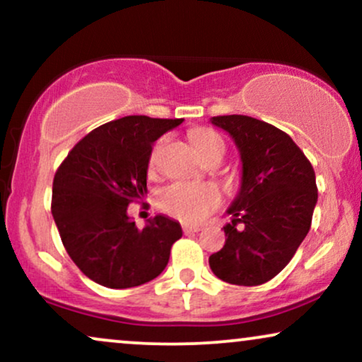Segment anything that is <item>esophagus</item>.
I'll list each match as a JSON object with an SVG mask.
<instances>
[{"label":"esophagus","instance_id":"34e87169","mask_svg":"<svg viewBox=\"0 0 362 362\" xmlns=\"http://www.w3.org/2000/svg\"><path fill=\"white\" fill-rule=\"evenodd\" d=\"M182 230H184V233H197V231H201V226H192V224H184V226H182Z\"/></svg>","mask_w":362,"mask_h":362}]
</instances>
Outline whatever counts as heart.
<instances>
[{
    "label": "heart",
    "mask_w": 362,
    "mask_h": 362,
    "mask_svg": "<svg viewBox=\"0 0 362 362\" xmlns=\"http://www.w3.org/2000/svg\"><path fill=\"white\" fill-rule=\"evenodd\" d=\"M165 139H160L151 149L149 155V173L156 170L158 156H160L161 148H163ZM194 144L201 156H206L207 153L214 151V149H224V141L218 132L211 131V129H199L194 132ZM221 192L218 187L209 184H173L167 187L163 192L160 194L158 204L161 211L173 216V218L180 219L185 223H199L206 218L207 214L221 204Z\"/></svg>",
    "instance_id": "obj_1"
}]
</instances>
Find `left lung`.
Instances as JSON below:
<instances>
[{
    "instance_id": "1",
    "label": "left lung",
    "mask_w": 362,
    "mask_h": 362,
    "mask_svg": "<svg viewBox=\"0 0 362 362\" xmlns=\"http://www.w3.org/2000/svg\"><path fill=\"white\" fill-rule=\"evenodd\" d=\"M235 141L242 158V185L224 226L226 242L209 257L224 282L259 286L276 277L308 235L318 199L315 170L281 129L248 115L211 119ZM242 222L243 230H236Z\"/></svg>"
}]
</instances>
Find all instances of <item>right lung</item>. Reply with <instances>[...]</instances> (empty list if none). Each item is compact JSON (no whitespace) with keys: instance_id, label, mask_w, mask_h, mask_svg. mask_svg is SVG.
<instances>
[{"instance_id":"1","label":"right lung","mask_w":362,"mask_h":362,"mask_svg":"<svg viewBox=\"0 0 362 362\" xmlns=\"http://www.w3.org/2000/svg\"><path fill=\"white\" fill-rule=\"evenodd\" d=\"M184 119L127 115L93 129L54 175L52 218L66 252L97 284L126 289L163 272L180 224L158 214L143 230L127 206L148 194L153 143Z\"/></svg>"}]
</instances>
